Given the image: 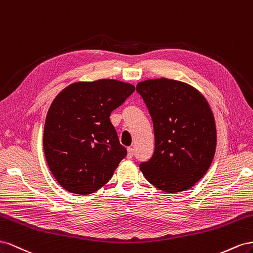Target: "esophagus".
Segmentation results:
<instances>
[{"mask_svg": "<svg viewBox=\"0 0 253 253\" xmlns=\"http://www.w3.org/2000/svg\"><path fill=\"white\" fill-rule=\"evenodd\" d=\"M127 158L128 159H131L132 157H133V153H134V150H133V148L132 147H129L128 149H127Z\"/></svg>", "mask_w": 253, "mask_h": 253, "instance_id": "34e87169", "label": "esophagus"}]
</instances>
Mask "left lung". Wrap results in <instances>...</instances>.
<instances>
[{
	"instance_id": "obj_1",
	"label": "left lung",
	"mask_w": 253,
	"mask_h": 253,
	"mask_svg": "<svg viewBox=\"0 0 253 253\" xmlns=\"http://www.w3.org/2000/svg\"><path fill=\"white\" fill-rule=\"evenodd\" d=\"M153 120L155 150L141 162L144 177L159 190L177 193L191 189L213 161L216 127L210 106L193 86L168 78L139 83Z\"/></svg>"
}]
</instances>
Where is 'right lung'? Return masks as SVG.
<instances>
[{
  "label": "right lung",
  "mask_w": 253,
  "mask_h": 253,
  "mask_svg": "<svg viewBox=\"0 0 253 253\" xmlns=\"http://www.w3.org/2000/svg\"><path fill=\"white\" fill-rule=\"evenodd\" d=\"M134 90L130 84L100 79L72 84L56 96L46 115L43 149L64 190L88 195L111 179L127 150L110 114Z\"/></svg>",
  "instance_id": "1"
}]
</instances>
